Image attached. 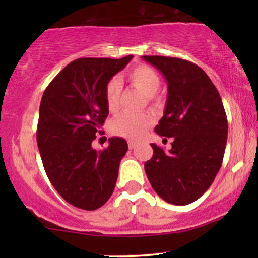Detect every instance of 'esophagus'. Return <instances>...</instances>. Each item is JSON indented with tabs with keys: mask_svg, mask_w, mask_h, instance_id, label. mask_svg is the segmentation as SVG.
<instances>
[{
	"mask_svg": "<svg viewBox=\"0 0 258 258\" xmlns=\"http://www.w3.org/2000/svg\"><path fill=\"white\" fill-rule=\"evenodd\" d=\"M136 147H137V142L128 141V148H130V149H135Z\"/></svg>",
	"mask_w": 258,
	"mask_h": 258,
	"instance_id": "esophagus-1",
	"label": "esophagus"
}]
</instances>
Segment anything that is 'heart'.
<instances>
[{
  "instance_id": "obj_1",
  "label": "heart",
  "mask_w": 258,
  "mask_h": 258,
  "mask_svg": "<svg viewBox=\"0 0 258 258\" xmlns=\"http://www.w3.org/2000/svg\"><path fill=\"white\" fill-rule=\"evenodd\" d=\"M127 80L131 82L132 86L147 94L149 102H155L158 99L156 92L160 87V76L153 68L144 64L137 65L127 73ZM120 93L121 81L116 78L111 79L106 84L104 92L106 106L110 112H115L119 109ZM153 123L154 116L149 112H142V114L123 112L111 121L110 131L112 135L117 136V137L139 139L146 135L148 128Z\"/></svg>"
}]
</instances>
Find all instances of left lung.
I'll return each instance as SVG.
<instances>
[{
  "label": "left lung",
  "mask_w": 258,
  "mask_h": 258,
  "mask_svg": "<svg viewBox=\"0 0 258 258\" xmlns=\"http://www.w3.org/2000/svg\"><path fill=\"white\" fill-rule=\"evenodd\" d=\"M142 59L166 79V108L155 132L173 138L168 152L150 144L154 154L144 170L160 198L173 205H186L205 193L222 166L228 135L223 103L197 64L162 55Z\"/></svg>",
  "instance_id": "left-lung-1"
}]
</instances>
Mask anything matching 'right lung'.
<instances>
[{"instance_id": "add662e5", "label": "right lung", "mask_w": 258, "mask_h": 258, "mask_svg": "<svg viewBox=\"0 0 258 258\" xmlns=\"http://www.w3.org/2000/svg\"><path fill=\"white\" fill-rule=\"evenodd\" d=\"M132 58H79L43 92L36 139L44 171L60 197L79 209H99L115 189L126 141L109 138L104 150L93 149L92 142L109 114L105 86Z\"/></svg>"}]
</instances>
